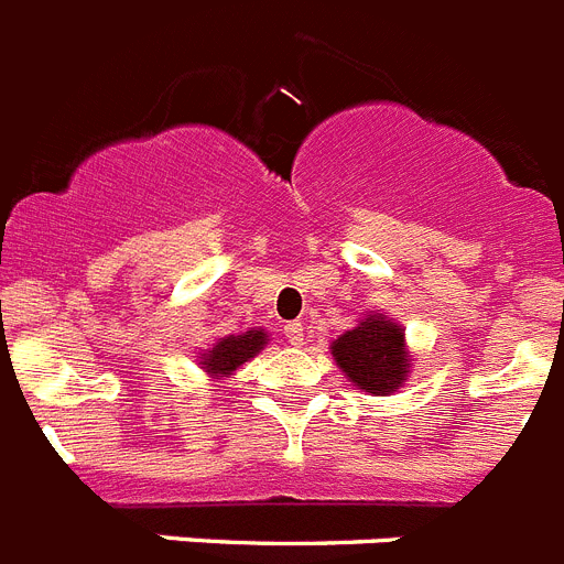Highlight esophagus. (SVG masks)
Masks as SVG:
<instances>
[{
    "label": "esophagus",
    "instance_id": "esophagus-1",
    "mask_svg": "<svg viewBox=\"0 0 564 564\" xmlns=\"http://www.w3.org/2000/svg\"><path fill=\"white\" fill-rule=\"evenodd\" d=\"M283 337H286L292 346H301V343H303V326H301V323H297V321L286 323V326H283Z\"/></svg>",
    "mask_w": 564,
    "mask_h": 564
}]
</instances>
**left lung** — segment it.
Segmentation results:
<instances>
[{"label":"left lung","mask_w":564,"mask_h":564,"mask_svg":"<svg viewBox=\"0 0 564 564\" xmlns=\"http://www.w3.org/2000/svg\"><path fill=\"white\" fill-rule=\"evenodd\" d=\"M332 355L343 375L369 394H389L405 380L409 351L403 349V329L383 315L366 317L360 326L332 343Z\"/></svg>","instance_id":"left-lung-1"}]
</instances>
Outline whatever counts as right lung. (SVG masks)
<instances>
[{"instance_id": "right-lung-1", "label": "right lung", "mask_w": 564, "mask_h": 564, "mask_svg": "<svg viewBox=\"0 0 564 564\" xmlns=\"http://www.w3.org/2000/svg\"><path fill=\"white\" fill-rule=\"evenodd\" d=\"M263 343H267V335L263 332H247V335L238 337H224L221 343H215L213 351L200 357V366L215 377H227L229 371H235L241 364H247L249 357H254L258 351L263 349Z\"/></svg>"}]
</instances>
